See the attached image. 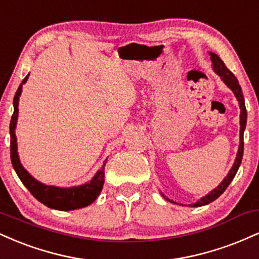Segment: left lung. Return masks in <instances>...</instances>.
Listing matches in <instances>:
<instances>
[{"instance_id": "obj_1", "label": "left lung", "mask_w": 259, "mask_h": 259, "mask_svg": "<svg viewBox=\"0 0 259 259\" xmlns=\"http://www.w3.org/2000/svg\"><path fill=\"white\" fill-rule=\"evenodd\" d=\"M209 56H210V61H212V67H213V70H214V73L218 74V75L221 76L223 82H224V84L234 92L235 97H236V100L239 101L240 111H241L240 112V144H239V150H237V153H236V158H235L233 167H231L230 170H229L227 177H225L224 179H223L222 183L219 184L215 189H213L209 194L203 196V197H201L200 200L196 202V203L190 204V207L206 206V204L210 203V202L215 201L217 198H218L219 196H221L223 192L227 190V187L230 185L231 181H233L235 175H236V173H237V170H239V167H240V164H241L242 156H243V132H245L246 123H247V111H246L245 99H243L241 86L239 85V81H237L236 76H235L234 74L228 69L227 65L224 64V62H223L222 59L215 55V53L209 52ZM159 194L162 195V197L164 198V200L171 202V203L179 204V203H177V202L169 200V198L165 197L164 194H162V192H159Z\"/></svg>"}]
</instances>
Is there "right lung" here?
<instances>
[{"mask_svg": "<svg viewBox=\"0 0 259 259\" xmlns=\"http://www.w3.org/2000/svg\"><path fill=\"white\" fill-rule=\"evenodd\" d=\"M29 78V74L23 79L22 84L19 85L16 92V96L13 99L14 112L12 115L11 124H10V134H11V160L14 170L22 183L24 184L26 189L30 191V194L44 203L45 206L53 209L58 210H74L79 208L86 207L91 204L92 202L99 197V195L102 191L103 184H105V167L107 159L103 162L102 167L96 171L94 178L89 183L82 184L79 186H70V187H59L53 185H46V184L40 183L35 179L32 175L29 173L26 169L23 167L20 163L19 156H18V145H17V136H16V127L18 120V106H19V97L22 95L23 84H25Z\"/></svg>", "mask_w": 259, "mask_h": 259, "instance_id": "right-lung-1", "label": "right lung"}]
</instances>
